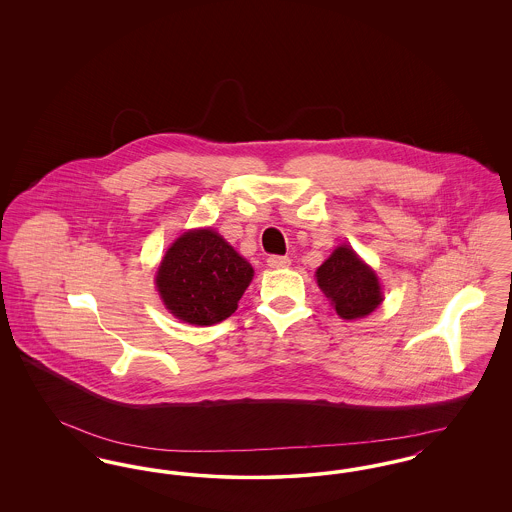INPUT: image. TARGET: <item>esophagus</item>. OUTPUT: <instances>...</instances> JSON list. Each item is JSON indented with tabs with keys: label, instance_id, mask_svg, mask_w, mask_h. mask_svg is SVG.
<instances>
[{
	"label": "esophagus",
	"instance_id": "esophagus-1",
	"mask_svg": "<svg viewBox=\"0 0 512 512\" xmlns=\"http://www.w3.org/2000/svg\"><path fill=\"white\" fill-rule=\"evenodd\" d=\"M270 268H288L290 267V257H282V255H270L267 259Z\"/></svg>",
	"mask_w": 512,
	"mask_h": 512
}]
</instances>
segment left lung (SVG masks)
Instances as JSON below:
<instances>
[{"instance_id": "8db88e82", "label": "left lung", "mask_w": 512, "mask_h": 512, "mask_svg": "<svg viewBox=\"0 0 512 512\" xmlns=\"http://www.w3.org/2000/svg\"><path fill=\"white\" fill-rule=\"evenodd\" d=\"M317 284L345 320L366 317L384 301L376 272L361 261L351 245L336 247L317 268Z\"/></svg>"}]
</instances>
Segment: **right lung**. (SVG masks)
<instances>
[{
  "label": "right lung",
  "instance_id": "obj_1",
  "mask_svg": "<svg viewBox=\"0 0 512 512\" xmlns=\"http://www.w3.org/2000/svg\"><path fill=\"white\" fill-rule=\"evenodd\" d=\"M253 267L219 232H184L167 249L155 274V286L174 317L195 326H211L238 309Z\"/></svg>",
  "mask_w": 512,
  "mask_h": 512
}]
</instances>
